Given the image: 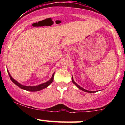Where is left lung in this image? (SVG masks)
Masks as SVG:
<instances>
[{"mask_svg":"<svg viewBox=\"0 0 125 125\" xmlns=\"http://www.w3.org/2000/svg\"><path fill=\"white\" fill-rule=\"evenodd\" d=\"M72 82L73 83V84H75V85L76 86L78 87V88L79 89L83 90V91L86 92H88V93H94V92H96V91H90V90H87L86 89H84L83 88V87H81L79 85H78V84H77L75 82H74V79H73V76H72Z\"/></svg>","mask_w":125,"mask_h":125,"instance_id":"obj_1","label":"left lung"}]
</instances>
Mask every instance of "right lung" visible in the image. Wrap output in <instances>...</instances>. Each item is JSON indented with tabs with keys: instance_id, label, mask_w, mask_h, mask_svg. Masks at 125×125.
Returning <instances> with one entry per match:
<instances>
[{
	"instance_id": "add662e5",
	"label": "right lung",
	"mask_w": 125,
	"mask_h": 125,
	"mask_svg": "<svg viewBox=\"0 0 125 125\" xmlns=\"http://www.w3.org/2000/svg\"><path fill=\"white\" fill-rule=\"evenodd\" d=\"M7 71H8L9 76L11 81H12L13 82L16 84V85L18 86V87H19L20 88L22 89L28 90V91H31V92H36V91H39V90L43 89L44 88H46V87L49 86L52 83V82L53 81L54 74V73H55V72L53 73V75L52 76L51 79H49L48 81L43 83L40 84L38 86H25V85H23V84H21L20 83H19L18 81H16L15 79H14L12 77V76L10 75V74L9 72L8 71V70H7Z\"/></svg>"
}]
</instances>
